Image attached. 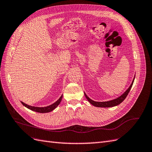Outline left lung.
Here are the masks:
<instances>
[{
  "label": "left lung",
  "instance_id": "8db88e82",
  "mask_svg": "<svg viewBox=\"0 0 152 152\" xmlns=\"http://www.w3.org/2000/svg\"><path fill=\"white\" fill-rule=\"evenodd\" d=\"M133 82H134V80H133L132 84H131V86L129 87L128 89L124 93L122 96H121L120 97L117 98V99H115L113 100H111L109 101V102H94V101H93L92 99H91L88 96H87L85 93V96L86 97L87 99L89 101V102L92 104L93 105L95 106V107H104V108H108V107H115V106H117L119 104H121L123 101L126 99V98L127 97V96L128 95L131 89V87L132 86Z\"/></svg>",
  "mask_w": 152,
  "mask_h": 152
}]
</instances>
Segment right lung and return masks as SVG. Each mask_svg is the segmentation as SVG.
<instances>
[{"label": "right lung", "instance_id": "add662e5", "mask_svg": "<svg viewBox=\"0 0 152 152\" xmlns=\"http://www.w3.org/2000/svg\"><path fill=\"white\" fill-rule=\"evenodd\" d=\"M62 98H63V95L61 96L60 98H59V99L57 101V102L52 104L51 105H49V106H48V107H32V106L26 104L21 102V103L23 104V105H24L25 107L28 108V109L32 110V111H35V112H38V113H48V112L53 111L54 109H55L58 107V105L60 103L62 99Z\"/></svg>", "mask_w": 152, "mask_h": 152}]
</instances>
